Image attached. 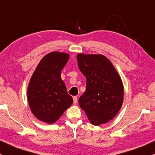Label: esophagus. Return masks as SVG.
<instances>
[{
    "label": "esophagus",
    "mask_w": 155,
    "mask_h": 155,
    "mask_svg": "<svg viewBox=\"0 0 155 155\" xmlns=\"http://www.w3.org/2000/svg\"><path fill=\"white\" fill-rule=\"evenodd\" d=\"M73 100H74V104H76V103H77V97L74 96L73 97Z\"/></svg>",
    "instance_id": "34e87169"
}]
</instances>
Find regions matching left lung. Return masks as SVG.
Returning <instances> with one entry per match:
<instances>
[{
    "label": "left lung",
    "instance_id": "obj_1",
    "mask_svg": "<svg viewBox=\"0 0 155 155\" xmlns=\"http://www.w3.org/2000/svg\"><path fill=\"white\" fill-rule=\"evenodd\" d=\"M78 65L86 78L79 104L94 125L109 122L122 107L124 87L118 72L103 54H78Z\"/></svg>",
    "mask_w": 155,
    "mask_h": 155
}]
</instances>
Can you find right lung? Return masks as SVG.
<instances>
[{
    "instance_id": "right-lung-1",
    "label": "right lung",
    "mask_w": 155,
    "mask_h": 155,
    "mask_svg": "<svg viewBox=\"0 0 155 155\" xmlns=\"http://www.w3.org/2000/svg\"><path fill=\"white\" fill-rule=\"evenodd\" d=\"M69 59L68 53L51 51L41 59L28 86V101L37 119L53 124L73 104L61 71Z\"/></svg>"
}]
</instances>
